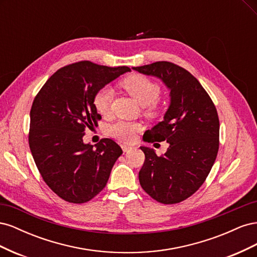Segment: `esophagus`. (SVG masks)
<instances>
[{"mask_svg":"<svg viewBox=\"0 0 257 257\" xmlns=\"http://www.w3.org/2000/svg\"><path fill=\"white\" fill-rule=\"evenodd\" d=\"M121 148H122L123 152H130L132 149H133V148H132L131 146H127V145H122Z\"/></svg>","mask_w":257,"mask_h":257,"instance_id":"1","label":"esophagus"}]
</instances>
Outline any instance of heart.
<instances>
[{"instance_id":"obj_1","label":"heart","mask_w":257,"mask_h":257,"mask_svg":"<svg viewBox=\"0 0 257 257\" xmlns=\"http://www.w3.org/2000/svg\"><path fill=\"white\" fill-rule=\"evenodd\" d=\"M121 85L139 105L147 107V112L150 115L158 114L157 108L154 106L161 93L158 83L143 75H132L123 79ZM112 94V90L107 87L95 93L93 97V105L98 113L106 114L109 111ZM139 130H141V125L138 123L116 121L107 127V133L118 141L130 143L133 141Z\"/></svg>"}]
</instances>
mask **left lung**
Segmentation results:
<instances>
[{"instance_id": "obj_1", "label": "left lung", "mask_w": 257, "mask_h": 257, "mask_svg": "<svg viewBox=\"0 0 257 257\" xmlns=\"http://www.w3.org/2000/svg\"><path fill=\"white\" fill-rule=\"evenodd\" d=\"M133 69L162 80L170 96L164 120L144 135L147 143L166 141L169 147L162 157L141 147L146 160L139 182L159 203H180L200 188L216 159L220 122L215 106L195 77L174 63L162 61Z\"/></svg>"}]
</instances>
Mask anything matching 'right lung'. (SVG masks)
Here are the masks:
<instances>
[{
    "instance_id": "add662e5",
    "label": "right lung",
    "mask_w": 257,
    "mask_h": 257,
    "mask_svg": "<svg viewBox=\"0 0 257 257\" xmlns=\"http://www.w3.org/2000/svg\"><path fill=\"white\" fill-rule=\"evenodd\" d=\"M127 66L108 67L81 61L60 68L46 81L30 111L29 145L49 188L68 203L82 204L102 191L122 149L109 138L84 144L87 127L102 119L95 93Z\"/></svg>"
}]
</instances>
